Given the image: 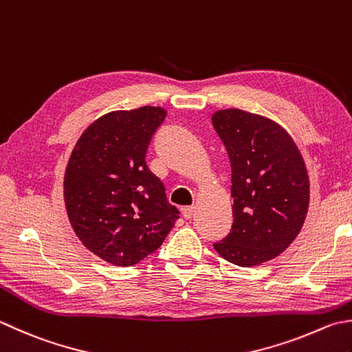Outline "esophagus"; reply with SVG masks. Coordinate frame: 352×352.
<instances>
[{
	"label": "esophagus",
	"instance_id": "obj_1",
	"mask_svg": "<svg viewBox=\"0 0 352 352\" xmlns=\"http://www.w3.org/2000/svg\"><path fill=\"white\" fill-rule=\"evenodd\" d=\"M182 212H183V217H184L186 219H190L192 215H194L195 208H194V206H188V208H183Z\"/></svg>",
	"mask_w": 352,
	"mask_h": 352
}]
</instances>
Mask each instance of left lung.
Wrapping results in <instances>:
<instances>
[{
	"label": "left lung",
	"instance_id": "8db88e82",
	"mask_svg": "<svg viewBox=\"0 0 352 352\" xmlns=\"http://www.w3.org/2000/svg\"><path fill=\"white\" fill-rule=\"evenodd\" d=\"M212 123L232 168L233 224L213 243L219 256L241 267L276 258L305 221L309 203L307 168L284 128L243 109H221Z\"/></svg>",
	"mask_w": 352,
	"mask_h": 352
}]
</instances>
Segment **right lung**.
<instances>
[{
  "mask_svg": "<svg viewBox=\"0 0 352 352\" xmlns=\"http://www.w3.org/2000/svg\"><path fill=\"white\" fill-rule=\"evenodd\" d=\"M164 117L166 109L160 107L103 116L80 135L68 160V219L82 244L109 264L140 263L180 218L144 162Z\"/></svg>",
  "mask_w": 352,
  "mask_h": 352,
  "instance_id": "obj_1",
  "label": "right lung"
}]
</instances>
